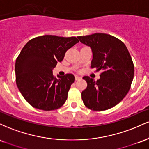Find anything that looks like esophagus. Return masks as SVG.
Returning a JSON list of instances; mask_svg holds the SVG:
<instances>
[{
  "label": "esophagus",
  "mask_w": 149,
  "mask_h": 149,
  "mask_svg": "<svg viewBox=\"0 0 149 149\" xmlns=\"http://www.w3.org/2000/svg\"><path fill=\"white\" fill-rule=\"evenodd\" d=\"M80 79H81V77H80L78 76H76V80H78Z\"/></svg>",
  "instance_id": "obj_1"
}]
</instances>
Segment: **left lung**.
<instances>
[{
    "label": "left lung",
    "mask_w": 149,
    "mask_h": 149,
    "mask_svg": "<svg viewBox=\"0 0 149 149\" xmlns=\"http://www.w3.org/2000/svg\"><path fill=\"white\" fill-rule=\"evenodd\" d=\"M91 47V68L102 71L95 81L84 76L87 88L81 93L85 106L92 111H105L115 107L126 96L134 78V64L125 45L117 38L103 33L78 36Z\"/></svg>",
    "instance_id": "left-lung-1"
}]
</instances>
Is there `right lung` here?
<instances>
[{
    "mask_svg": "<svg viewBox=\"0 0 149 149\" xmlns=\"http://www.w3.org/2000/svg\"><path fill=\"white\" fill-rule=\"evenodd\" d=\"M78 42L76 37L45 35L34 38L24 46L15 63L16 83L30 105L52 111L65 103L75 76L67 73L57 79L52 69L63 60L66 51Z\"/></svg>",
    "mask_w": 149,
    "mask_h": 149,
    "instance_id": "add662e5",
    "label": "right lung"
}]
</instances>
